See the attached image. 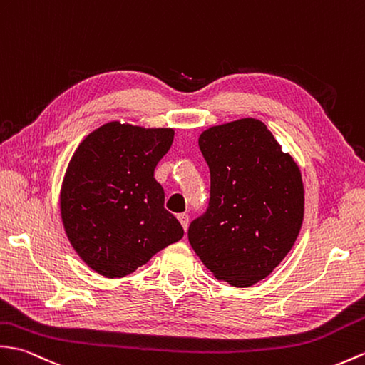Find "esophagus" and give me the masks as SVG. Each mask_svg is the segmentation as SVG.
I'll use <instances>...</instances> for the list:
<instances>
[{
  "label": "esophagus",
  "mask_w": 365,
  "mask_h": 365,
  "mask_svg": "<svg viewBox=\"0 0 365 365\" xmlns=\"http://www.w3.org/2000/svg\"><path fill=\"white\" fill-rule=\"evenodd\" d=\"M177 219H179V221H180L182 227H183V230H185V232L188 230V224H190L188 215H186V213H180V215H177Z\"/></svg>",
  "instance_id": "esophagus-1"
}]
</instances>
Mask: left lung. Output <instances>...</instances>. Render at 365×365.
<instances>
[{
	"label": "left lung",
	"instance_id": "1",
	"mask_svg": "<svg viewBox=\"0 0 365 365\" xmlns=\"http://www.w3.org/2000/svg\"><path fill=\"white\" fill-rule=\"evenodd\" d=\"M199 146L211 197L207 213L190 225V244L217 279L253 286L274 272L300 233V168L257 118L211 125Z\"/></svg>",
	"mask_w": 365,
	"mask_h": 365
}]
</instances>
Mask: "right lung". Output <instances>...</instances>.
Returning a JSON list of instances; mask_svg holds the SVG:
<instances>
[{
	"label": "right lung",
	"mask_w": 365,
	"mask_h": 365,
	"mask_svg": "<svg viewBox=\"0 0 365 365\" xmlns=\"http://www.w3.org/2000/svg\"><path fill=\"white\" fill-rule=\"evenodd\" d=\"M171 127L106 123L76 149L61 188L66 238L86 264L123 278L182 240L183 228L165 210L157 163L171 148Z\"/></svg>",
	"instance_id": "obj_1"
}]
</instances>
